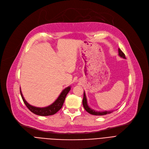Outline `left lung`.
Returning <instances> with one entry per match:
<instances>
[{
	"mask_svg": "<svg viewBox=\"0 0 149 149\" xmlns=\"http://www.w3.org/2000/svg\"><path fill=\"white\" fill-rule=\"evenodd\" d=\"M118 55L119 56L123 58H126V57H125V54L123 53V52L118 48ZM83 105L84 108V109L88 113L93 115H104L106 114H109L112 113L113 111H95L94 110H93L91 108L89 107V106L87 102V98L86 97V93L84 92V94H83Z\"/></svg>",
	"mask_w": 149,
	"mask_h": 149,
	"instance_id": "8db88e82",
	"label": "left lung"
}]
</instances>
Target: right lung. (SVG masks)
<instances>
[{"mask_svg":"<svg viewBox=\"0 0 149 149\" xmlns=\"http://www.w3.org/2000/svg\"><path fill=\"white\" fill-rule=\"evenodd\" d=\"M70 90V86H68V88H65L61 92L60 95H59L58 98L51 105L45 107H37L30 105L29 103L26 102V101L25 100L24 97H23L22 95L21 89L20 88L21 97L22 98L23 102H24L26 107L29 109V110L31 112H32L36 115H38L40 116H49V115H52L56 113L62 107L63 104L64 103L65 98Z\"/></svg>","mask_w":149,"mask_h":149,"instance_id":"right-lung-1","label":"right lung"}]
</instances>
